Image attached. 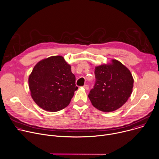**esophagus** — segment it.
<instances>
[{"mask_svg":"<svg viewBox=\"0 0 159 159\" xmlns=\"http://www.w3.org/2000/svg\"><path fill=\"white\" fill-rule=\"evenodd\" d=\"M83 87H84V88L85 90H88V89H89V85H86V84H85V85H84Z\"/></svg>","mask_w":159,"mask_h":159,"instance_id":"1","label":"esophagus"}]
</instances>
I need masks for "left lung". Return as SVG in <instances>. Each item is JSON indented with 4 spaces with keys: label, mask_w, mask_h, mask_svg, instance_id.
<instances>
[{
    "label": "left lung",
    "mask_w": 159,
    "mask_h": 159,
    "mask_svg": "<svg viewBox=\"0 0 159 159\" xmlns=\"http://www.w3.org/2000/svg\"><path fill=\"white\" fill-rule=\"evenodd\" d=\"M95 84L88 95L94 107L103 112H112L121 107L130 97L133 78L130 71L120 61L112 60L95 69Z\"/></svg>",
    "instance_id": "1"
}]
</instances>
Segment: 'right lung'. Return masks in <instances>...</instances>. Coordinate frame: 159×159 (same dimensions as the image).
<instances>
[{"mask_svg": "<svg viewBox=\"0 0 159 159\" xmlns=\"http://www.w3.org/2000/svg\"><path fill=\"white\" fill-rule=\"evenodd\" d=\"M28 82L34 101L50 112L66 107L78 89L71 66L61 56H52L39 61L29 76Z\"/></svg>", "mask_w": 159, "mask_h": 159, "instance_id": "1", "label": "right lung"}]
</instances>
